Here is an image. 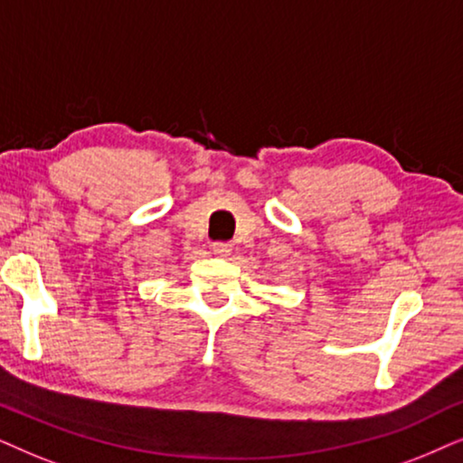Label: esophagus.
<instances>
[{
    "mask_svg": "<svg viewBox=\"0 0 463 463\" xmlns=\"http://www.w3.org/2000/svg\"><path fill=\"white\" fill-rule=\"evenodd\" d=\"M212 250H213V254L215 256H220V258H226L228 254H231V251H232V245L231 243H213L212 245Z\"/></svg>",
    "mask_w": 463,
    "mask_h": 463,
    "instance_id": "esophagus-1",
    "label": "esophagus"
}]
</instances>
